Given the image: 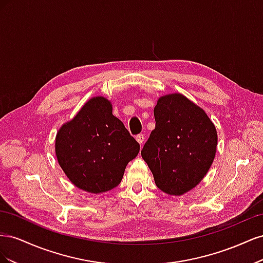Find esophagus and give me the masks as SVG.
Returning <instances> with one entry per match:
<instances>
[{"mask_svg":"<svg viewBox=\"0 0 263 263\" xmlns=\"http://www.w3.org/2000/svg\"><path fill=\"white\" fill-rule=\"evenodd\" d=\"M136 140L138 141V144L140 146H142V145H144V142H145V136L142 134H139V135H137V136H136Z\"/></svg>","mask_w":263,"mask_h":263,"instance_id":"1","label":"esophagus"}]
</instances>
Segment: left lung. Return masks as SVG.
I'll use <instances>...</instances> for the list:
<instances>
[{"label": "left lung", "mask_w": 263, "mask_h": 263, "mask_svg": "<svg viewBox=\"0 0 263 263\" xmlns=\"http://www.w3.org/2000/svg\"><path fill=\"white\" fill-rule=\"evenodd\" d=\"M154 115L156 128L141 157L162 192L183 195L209 172L216 155V128L205 110L181 93L159 98Z\"/></svg>", "instance_id": "left-lung-1"}]
</instances>
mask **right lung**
I'll use <instances>...</instances> for the list:
<instances>
[{"label":"right lung","instance_id":"1","mask_svg":"<svg viewBox=\"0 0 263 263\" xmlns=\"http://www.w3.org/2000/svg\"><path fill=\"white\" fill-rule=\"evenodd\" d=\"M54 150L72 184L99 194L121 183L126 165L139 153V144L113 115L112 103L94 97L60 127Z\"/></svg>","mask_w":263,"mask_h":263}]
</instances>
